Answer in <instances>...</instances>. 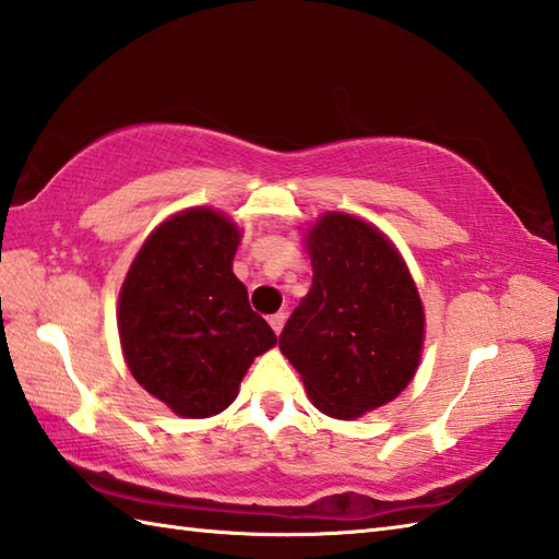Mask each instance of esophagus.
Masks as SVG:
<instances>
[{"label":"esophagus","instance_id":"34e87169","mask_svg":"<svg viewBox=\"0 0 559 559\" xmlns=\"http://www.w3.org/2000/svg\"><path fill=\"white\" fill-rule=\"evenodd\" d=\"M286 317H288L286 312H276V314L269 317V324H271L273 331H276V336L283 331V324H286Z\"/></svg>","mask_w":559,"mask_h":559}]
</instances>
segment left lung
Instances as JSON below:
<instances>
[{"label": "left lung", "instance_id": "left-lung-1", "mask_svg": "<svg viewBox=\"0 0 559 559\" xmlns=\"http://www.w3.org/2000/svg\"><path fill=\"white\" fill-rule=\"evenodd\" d=\"M312 288L278 348L314 406L338 420L396 399L420 362L425 317L411 273L370 223L326 213L307 235Z\"/></svg>", "mask_w": 559, "mask_h": 559}]
</instances>
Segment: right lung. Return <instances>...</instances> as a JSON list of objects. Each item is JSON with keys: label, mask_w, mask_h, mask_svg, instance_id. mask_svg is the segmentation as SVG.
<instances>
[{"label": "right lung", "mask_w": 559, "mask_h": 559, "mask_svg": "<svg viewBox=\"0 0 559 559\" xmlns=\"http://www.w3.org/2000/svg\"><path fill=\"white\" fill-rule=\"evenodd\" d=\"M235 223L211 209L168 218L139 249L120 293V341L136 382L185 418L237 396L247 367L276 346L235 278Z\"/></svg>", "instance_id": "right-lung-1"}]
</instances>
